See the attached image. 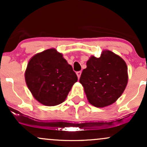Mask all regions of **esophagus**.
I'll list each match as a JSON object with an SVG mask.
<instances>
[{
  "label": "esophagus",
  "instance_id": "esophagus-1",
  "mask_svg": "<svg viewBox=\"0 0 147 147\" xmlns=\"http://www.w3.org/2000/svg\"><path fill=\"white\" fill-rule=\"evenodd\" d=\"M76 74H77V77H78V78H79V77H80V76H81V74H82V72H81V71H77V72H76Z\"/></svg>",
  "mask_w": 147,
  "mask_h": 147
}]
</instances>
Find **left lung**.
Wrapping results in <instances>:
<instances>
[{
    "label": "left lung",
    "instance_id": "8db88e82",
    "mask_svg": "<svg viewBox=\"0 0 147 147\" xmlns=\"http://www.w3.org/2000/svg\"><path fill=\"white\" fill-rule=\"evenodd\" d=\"M79 82L90 104L103 108L113 104L122 95L128 82L127 65L120 57L109 50L100 57L88 60Z\"/></svg>",
    "mask_w": 147,
    "mask_h": 147
}]
</instances>
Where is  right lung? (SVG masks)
<instances>
[{
	"mask_svg": "<svg viewBox=\"0 0 147 147\" xmlns=\"http://www.w3.org/2000/svg\"><path fill=\"white\" fill-rule=\"evenodd\" d=\"M25 79L33 97L48 106L64 102L78 79L62 54L54 48L32 57L25 70Z\"/></svg>",
	"mask_w": 147,
	"mask_h": 147,
	"instance_id": "obj_1",
	"label": "right lung"
}]
</instances>
